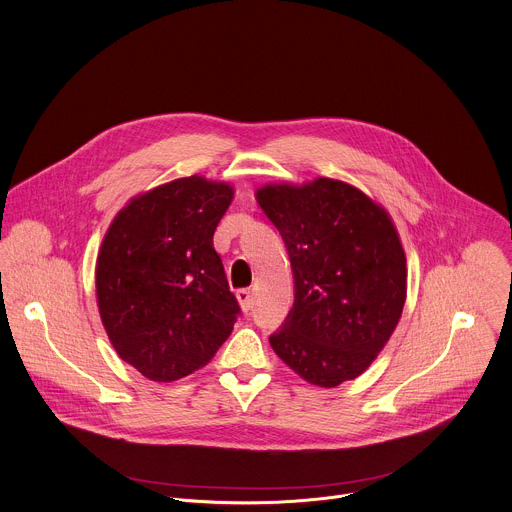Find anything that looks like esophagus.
<instances>
[{"label":"esophagus","instance_id":"34e87169","mask_svg":"<svg viewBox=\"0 0 512 512\" xmlns=\"http://www.w3.org/2000/svg\"><path fill=\"white\" fill-rule=\"evenodd\" d=\"M236 298H238V302H240V306H242V311H244V313H248V311L252 309L254 300H252V292H250V288H240V290L236 292Z\"/></svg>","mask_w":512,"mask_h":512}]
</instances>
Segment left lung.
I'll return each mask as SVG.
<instances>
[{
    "label": "left lung",
    "mask_w": 512,
    "mask_h": 512,
    "mask_svg": "<svg viewBox=\"0 0 512 512\" xmlns=\"http://www.w3.org/2000/svg\"><path fill=\"white\" fill-rule=\"evenodd\" d=\"M256 201L280 232L294 276V304L270 337L274 353L319 387L359 377L405 304V252L391 216L361 189L329 177L268 183Z\"/></svg>",
    "instance_id": "obj_1"
}]
</instances>
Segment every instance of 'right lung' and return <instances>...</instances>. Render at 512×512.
<instances>
[{
  "mask_svg": "<svg viewBox=\"0 0 512 512\" xmlns=\"http://www.w3.org/2000/svg\"><path fill=\"white\" fill-rule=\"evenodd\" d=\"M234 187L181 177L137 197L111 222L96 258L100 321L123 361L169 383L206 365L240 306L214 232Z\"/></svg>",
  "mask_w": 512,
  "mask_h": 512,
  "instance_id": "obj_1",
  "label": "right lung"
}]
</instances>
